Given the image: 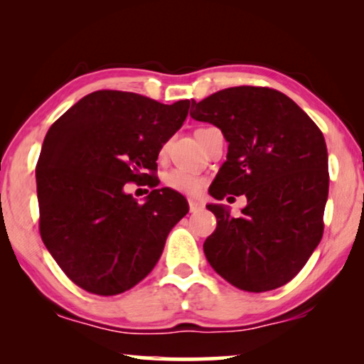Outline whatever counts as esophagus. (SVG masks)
<instances>
[{"label": "esophagus", "instance_id": "1", "mask_svg": "<svg viewBox=\"0 0 364 364\" xmlns=\"http://www.w3.org/2000/svg\"><path fill=\"white\" fill-rule=\"evenodd\" d=\"M203 207L202 202L196 200V198H188V208H191V212H197L200 210V208Z\"/></svg>", "mask_w": 364, "mask_h": 364}]
</instances>
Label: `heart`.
<instances>
[{"label": "heart", "mask_w": 364, "mask_h": 364, "mask_svg": "<svg viewBox=\"0 0 364 364\" xmlns=\"http://www.w3.org/2000/svg\"><path fill=\"white\" fill-rule=\"evenodd\" d=\"M166 186L187 196H198L205 187V177L187 168H172L166 176Z\"/></svg>", "instance_id": "b5f03b06"}]
</instances>
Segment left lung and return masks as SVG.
Segmentation results:
<instances>
[{
	"instance_id": "8db88e82",
	"label": "left lung",
	"mask_w": 364,
	"mask_h": 364,
	"mask_svg": "<svg viewBox=\"0 0 364 364\" xmlns=\"http://www.w3.org/2000/svg\"><path fill=\"white\" fill-rule=\"evenodd\" d=\"M191 117L213 124L228 142L208 193L217 200L247 197L238 218L222 203L207 205L217 217L203 243L208 263L240 290L283 287L323 237L330 186L325 137L300 106L270 87L223 89L192 101Z\"/></svg>"
}]
</instances>
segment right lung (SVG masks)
Returning a JSON list of instances; mask_svg holds the SVG:
<instances>
[{
	"label": "right lung",
	"mask_w": 364,
	"mask_h": 364,
	"mask_svg": "<svg viewBox=\"0 0 364 364\" xmlns=\"http://www.w3.org/2000/svg\"><path fill=\"white\" fill-rule=\"evenodd\" d=\"M191 101L168 106L136 92L96 91L49 127L36 166L39 233L77 287L111 296L144 280L168 232L187 215L182 193L156 188L157 157ZM129 181L154 191L139 204Z\"/></svg>",
	"instance_id": "add662e5"
}]
</instances>
